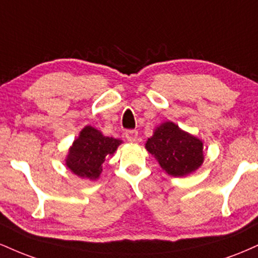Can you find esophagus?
I'll use <instances>...</instances> for the list:
<instances>
[{
	"instance_id": "1",
	"label": "esophagus",
	"mask_w": 258,
	"mask_h": 258,
	"mask_svg": "<svg viewBox=\"0 0 258 258\" xmlns=\"http://www.w3.org/2000/svg\"><path fill=\"white\" fill-rule=\"evenodd\" d=\"M125 136L127 141L131 142V143H135L138 138V131H136V130H128V131H126Z\"/></svg>"
}]
</instances>
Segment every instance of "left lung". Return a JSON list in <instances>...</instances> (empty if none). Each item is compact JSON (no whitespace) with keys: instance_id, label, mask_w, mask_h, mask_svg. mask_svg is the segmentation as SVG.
Segmentation results:
<instances>
[{"instance_id":"left-lung-1","label":"left lung","mask_w":258,"mask_h":258,"mask_svg":"<svg viewBox=\"0 0 258 258\" xmlns=\"http://www.w3.org/2000/svg\"><path fill=\"white\" fill-rule=\"evenodd\" d=\"M146 149L162 170L172 177H185L195 172L204 162L201 139L183 131L172 121H165L148 138Z\"/></svg>"}]
</instances>
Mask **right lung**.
Instances as JSON below:
<instances>
[{"label":"right lung","instance_id":"add662e5","mask_svg":"<svg viewBox=\"0 0 258 258\" xmlns=\"http://www.w3.org/2000/svg\"><path fill=\"white\" fill-rule=\"evenodd\" d=\"M121 143V139L106 137L96 127L85 126L68 150L65 165L80 178L97 180L105 159L114 155Z\"/></svg>","mask_w":258,"mask_h":258}]
</instances>
